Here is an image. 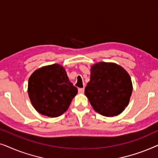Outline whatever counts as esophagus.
Returning a JSON list of instances; mask_svg holds the SVG:
<instances>
[{"label": "esophagus", "mask_w": 158, "mask_h": 158, "mask_svg": "<svg viewBox=\"0 0 158 158\" xmlns=\"http://www.w3.org/2000/svg\"><path fill=\"white\" fill-rule=\"evenodd\" d=\"M84 90H85V89H84V88H78V93H79V94H83Z\"/></svg>", "instance_id": "obj_1"}]
</instances>
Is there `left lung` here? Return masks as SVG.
Segmentation results:
<instances>
[{
  "label": "left lung",
  "instance_id": "8db88e82",
  "mask_svg": "<svg viewBox=\"0 0 158 158\" xmlns=\"http://www.w3.org/2000/svg\"><path fill=\"white\" fill-rule=\"evenodd\" d=\"M131 93V77L122 67L104 62L91 67L85 94L98 114L108 117L118 115L129 104Z\"/></svg>",
  "mask_w": 158,
  "mask_h": 158
}]
</instances>
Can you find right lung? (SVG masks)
Masks as SVG:
<instances>
[{
  "label": "right lung",
  "mask_w": 158,
  "mask_h": 158,
  "mask_svg": "<svg viewBox=\"0 0 158 158\" xmlns=\"http://www.w3.org/2000/svg\"><path fill=\"white\" fill-rule=\"evenodd\" d=\"M28 94L39 113L57 117L68 110L77 89L69 81L63 67L53 64L32 73L28 83Z\"/></svg>",
  "instance_id": "obj_1"
}]
</instances>
